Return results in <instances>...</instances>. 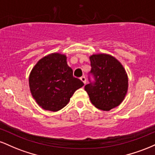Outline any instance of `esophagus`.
<instances>
[{
    "label": "esophagus",
    "mask_w": 155,
    "mask_h": 155,
    "mask_svg": "<svg viewBox=\"0 0 155 155\" xmlns=\"http://www.w3.org/2000/svg\"><path fill=\"white\" fill-rule=\"evenodd\" d=\"M80 79H81V81H82V82L84 84H86V77H85L84 76H81V77L80 78Z\"/></svg>",
    "instance_id": "34e87169"
}]
</instances>
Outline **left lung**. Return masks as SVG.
I'll return each mask as SVG.
<instances>
[{
	"label": "left lung",
	"mask_w": 155,
	"mask_h": 155,
	"mask_svg": "<svg viewBox=\"0 0 155 155\" xmlns=\"http://www.w3.org/2000/svg\"><path fill=\"white\" fill-rule=\"evenodd\" d=\"M94 81L85 85L90 101L96 108L109 111L124 100L128 87V79L120 62L111 55L92 54L90 57Z\"/></svg>",
	"instance_id": "obj_1"
}]
</instances>
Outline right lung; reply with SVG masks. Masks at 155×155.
<instances>
[{"instance_id":"1","label":"right lung","mask_w":155,"mask_h":155,"mask_svg":"<svg viewBox=\"0 0 155 155\" xmlns=\"http://www.w3.org/2000/svg\"><path fill=\"white\" fill-rule=\"evenodd\" d=\"M66 56L52 53L41 59L32 69L30 90L33 98L42 108L58 111L68 104L78 89L84 85L73 76Z\"/></svg>"}]
</instances>
